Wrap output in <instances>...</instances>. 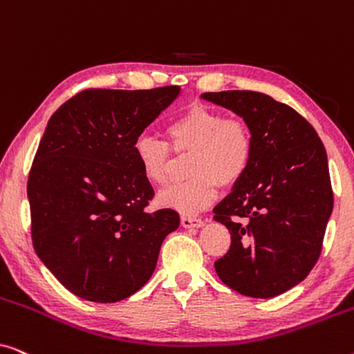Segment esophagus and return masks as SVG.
Masks as SVG:
<instances>
[{
	"label": "esophagus",
	"instance_id": "esophagus-1",
	"mask_svg": "<svg viewBox=\"0 0 354 354\" xmlns=\"http://www.w3.org/2000/svg\"><path fill=\"white\" fill-rule=\"evenodd\" d=\"M182 225L185 227V229H192V227H203L205 225V221L200 219V217H195V216H182Z\"/></svg>",
	"mask_w": 354,
	"mask_h": 354
}]
</instances>
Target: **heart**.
Returning <instances> with one entry per match:
<instances>
[{
    "instance_id": "b5f03b06",
    "label": "heart",
    "mask_w": 354,
    "mask_h": 354,
    "mask_svg": "<svg viewBox=\"0 0 354 354\" xmlns=\"http://www.w3.org/2000/svg\"><path fill=\"white\" fill-rule=\"evenodd\" d=\"M169 145L176 153H188L187 182L169 187L159 193L162 206L193 216L209 206L224 187L234 185L250 166L253 137L240 118H225L219 109L192 104L172 119L166 127ZM135 162L143 177L162 187L171 177V151L166 142L142 135L132 147Z\"/></svg>"
}]
</instances>
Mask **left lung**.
<instances>
[{"mask_svg": "<svg viewBox=\"0 0 354 354\" xmlns=\"http://www.w3.org/2000/svg\"><path fill=\"white\" fill-rule=\"evenodd\" d=\"M250 127L253 154L232 192L214 207L230 232V250L214 263L227 287L272 298L311 272L333 209L326 148L290 106L248 90L203 93Z\"/></svg>", "mask_w": 354, "mask_h": 354, "instance_id": "obj_1", "label": "left lung"}]
</instances>
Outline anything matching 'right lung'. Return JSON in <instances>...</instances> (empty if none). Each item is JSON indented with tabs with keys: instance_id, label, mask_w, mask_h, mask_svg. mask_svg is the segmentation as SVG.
Here are the masks:
<instances>
[{
	"instance_id": "add662e5",
	"label": "right lung",
	"mask_w": 354,
	"mask_h": 354,
	"mask_svg": "<svg viewBox=\"0 0 354 354\" xmlns=\"http://www.w3.org/2000/svg\"><path fill=\"white\" fill-rule=\"evenodd\" d=\"M178 95L176 85L84 90L48 120L27 182L32 241L77 297L115 303L138 292L180 224L174 209H147L154 190L132 151Z\"/></svg>"
}]
</instances>
